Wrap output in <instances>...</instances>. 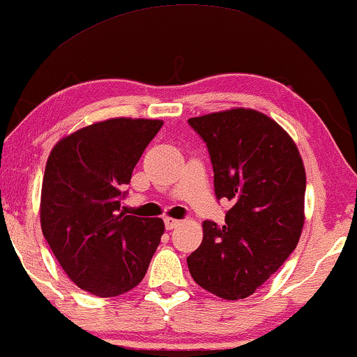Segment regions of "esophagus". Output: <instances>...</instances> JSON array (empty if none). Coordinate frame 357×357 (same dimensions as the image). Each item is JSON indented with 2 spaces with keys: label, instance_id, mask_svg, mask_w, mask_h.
I'll return each mask as SVG.
<instances>
[{
  "label": "esophagus",
  "instance_id": "esophagus-1",
  "mask_svg": "<svg viewBox=\"0 0 357 357\" xmlns=\"http://www.w3.org/2000/svg\"><path fill=\"white\" fill-rule=\"evenodd\" d=\"M164 225H165V229H174V228H177V226L180 225V221L178 220H174V218H165L164 220Z\"/></svg>",
  "mask_w": 357,
  "mask_h": 357
}]
</instances>
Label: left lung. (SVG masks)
Instances as JSON below:
<instances>
[{
	"label": "left lung",
	"instance_id": "obj_1",
	"mask_svg": "<svg viewBox=\"0 0 357 357\" xmlns=\"http://www.w3.org/2000/svg\"><path fill=\"white\" fill-rule=\"evenodd\" d=\"M188 124L206 142L216 198L233 203L223 228L203 221L188 271L220 298H246L297 248L305 223L303 160L284 128L256 109L210 113Z\"/></svg>",
	"mask_w": 357,
	"mask_h": 357
}]
</instances>
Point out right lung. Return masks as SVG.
<instances>
[{"mask_svg":"<svg viewBox=\"0 0 357 357\" xmlns=\"http://www.w3.org/2000/svg\"><path fill=\"white\" fill-rule=\"evenodd\" d=\"M160 119L113 118L62 137L45 164L40 226L70 280L96 297H118L144 279L164 234L160 218L119 210L124 185Z\"/></svg>","mask_w":357,"mask_h":357,"instance_id":"obj_1","label":"right lung"}]
</instances>
